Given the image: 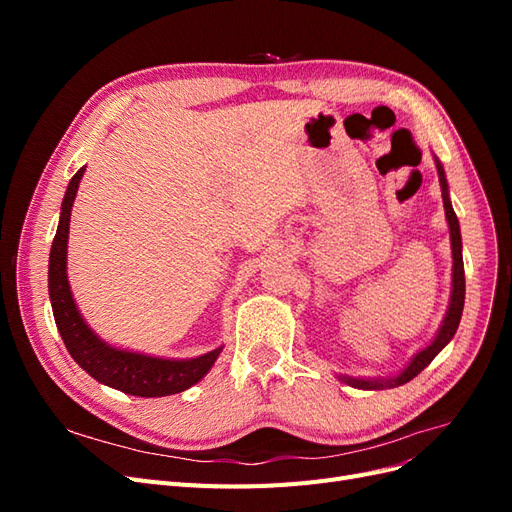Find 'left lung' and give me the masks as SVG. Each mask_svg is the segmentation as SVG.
Wrapping results in <instances>:
<instances>
[{"label":"left lung","instance_id":"left-lung-1","mask_svg":"<svg viewBox=\"0 0 512 512\" xmlns=\"http://www.w3.org/2000/svg\"><path fill=\"white\" fill-rule=\"evenodd\" d=\"M436 168H438V177H440V188H442V200H444V213H446V222L448 230H451V250H453V284H451V301H448L446 316L440 324V329L436 337L431 339V344L425 346L423 350H418L412 361L399 371L397 376L391 378H352V376H337L348 386H354V389H363V391H380V389H395V386H401L410 382L414 376L421 374V371L436 359L438 352L451 342L457 333L459 320L463 314V299H466V275H463V256H461V230H459V220L453 211L451 205V196H448V183L444 175V166L436 158Z\"/></svg>","mask_w":512,"mask_h":512}]
</instances>
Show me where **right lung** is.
Instances as JSON below:
<instances>
[{"instance_id": "add662e5", "label": "right lung", "mask_w": 512, "mask_h": 512, "mask_svg": "<svg viewBox=\"0 0 512 512\" xmlns=\"http://www.w3.org/2000/svg\"><path fill=\"white\" fill-rule=\"evenodd\" d=\"M85 166L76 170L61 203L59 226L51 245L49 258V297L53 305V316L57 331L70 352L87 374L100 384L111 386L121 393L136 397H166L190 389L198 380H203L213 363L218 361L222 346L196 359H162L143 352L123 350L106 344L102 337L89 329L72 297L68 282V235H70V213L79 183L83 179Z\"/></svg>"}]
</instances>
